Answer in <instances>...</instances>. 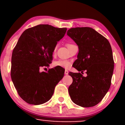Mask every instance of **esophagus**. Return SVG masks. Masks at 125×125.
<instances>
[{"label": "esophagus", "mask_w": 125, "mask_h": 125, "mask_svg": "<svg viewBox=\"0 0 125 125\" xmlns=\"http://www.w3.org/2000/svg\"><path fill=\"white\" fill-rule=\"evenodd\" d=\"M68 73H69V71H67V70H65V71H64V74H68Z\"/></svg>", "instance_id": "1"}]
</instances>
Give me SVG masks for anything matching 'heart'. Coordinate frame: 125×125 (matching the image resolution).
<instances>
[{
	"instance_id": "heart-1",
	"label": "heart",
	"mask_w": 125,
	"mask_h": 125,
	"mask_svg": "<svg viewBox=\"0 0 125 125\" xmlns=\"http://www.w3.org/2000/svg\"><path fill=\"white\" fill-rule=\"evenodd\" d=\"M71 44H67L66 46L68 48L69 46H71ZM56 49H54L53 53L56 51ZM53 66L54 67H63V68H69V67H71L72 63L71 61H68V60H58V61H54L53 62Z\"/></svg>"
}]
</instances>
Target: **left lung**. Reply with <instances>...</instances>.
I'll list each match as a JSON object with an SVG mask.
<instances>
[{
  "instance_id": "obj_1",
  "label": "left lung",
  "mask_w": 125,
  "mask_h": 125,
  "mask_svg": "<svg viewBox=\"0 0 125 125\" xmlns=\"http://www.w3.org/2000/svg\"><path fill=\"white\" fill-rule=\"evenodd\" d=\"M67 36L79 48L77 59L73 66L81 73L69 72L73 82L68 91L72 100L84 107L96 105L109 89L114 69L110 43L95 30L89 27L71 28Z\"/></svg>"
}]
</instances>
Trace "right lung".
Segmentation results:
<instances>
[{
  "label": "right lung",
  "mask_w": 125,
  "mask_h": 125,
  "mask_svg": "<svg viewBox=\"0 0 125 125\" xmlns=\"http://www.w3.org/2000/svg\"><path fill=\"white\" fill-rule=\"evenodd\" d=\"M66 28L39 25L23 32L12 56L11 78L19 95L29 104L38 105L51 99L54 90L64 76L62 68L49 66L57 43L63 38Z\"/></svg>",
  "instance_id": "obj_1"
}]
</instances>
